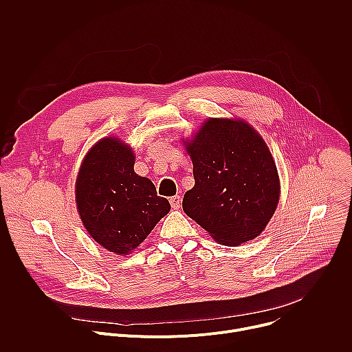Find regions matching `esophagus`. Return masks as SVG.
I'll use <instances>...</instances> for the list:
<instances>
[{
	"label": "esophagus",
	"mask_w": 352,
	"mask_h": 352,
	"mask_svg": "<svg viewBox=\"0 0 352 352\" xmlns=\"http://www.w3.org/2000/svg\"><path fill=\"white\" fill-rule=\"evenodd\" d=\"M170 204H171V208L179 209V208H181V196H179V195H175V196L170 197Z\"/></svg>",
	"instance_id": "obj_1"
}]
</instances>
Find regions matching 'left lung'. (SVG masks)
Instances as JSON below:
<instances>
[{"label": "left lung", "instance_id": "1", "mask_svg": "<svg viewBox=\"0 0 352 352\" xmlns=\"http://www.w3.org/2000/svg\"><path fill=\"white\" fill-rule=\"evenodd\" d=\"M186 143L195 186L182 209L223 245L258 236L278 204L276 163L259 133L243 121L212 118Z\"/></svg>", "mask_w": 352, "mask_h": 352}]
</instances>
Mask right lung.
<instances>
[{"mask_svg": "<svg viewBox=\"0 0 352 352\" xmlns=\"http://www.w3.org/2000/svg\"><path fill=\"white\" fill-rule=\"evenodd\" d=\"M131 147L116 138L97 142L76 179V205L91 238L118 255L135 249L170 212L155 184L133 171Z\"/></svg>", "mask_w": 352, "mask_h": 352, "instance_id": "add662e5", "label": "right lung"}]
</instances>
